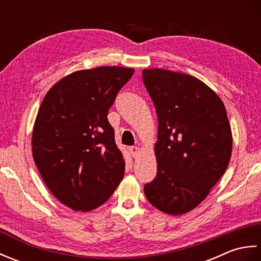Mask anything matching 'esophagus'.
I'll list each match as a JSON object with an SVG mask.
<instances>
[{"instance_id":"34e87169","label":"esophagus","mask_w":261,"mask_h":261,"mask_svg":"<svg viewBox=\"0 0 261 261\" xmlns=\"http://www.w3.org/2000/svg\"><path fill=\"white\" fill-rule=\"evenodd\" d=\"M129 152L132 156V158H136L138 156V153H139V148L137 146H132L129 148Z\"/></svg>"}]
</instances>
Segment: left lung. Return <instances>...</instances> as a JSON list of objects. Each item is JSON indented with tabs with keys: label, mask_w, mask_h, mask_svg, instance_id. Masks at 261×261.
I'll use <instances>...</instances> for the list:
<instances>
[{
	"label": "left lung",
	"mask_w": 261,
	"mask_h": 261,
	"mask_svg": "<svg viewBox=\"0 0 261 261\" xmlns=\"http://www.w3.org/2000/svg\"><path fill=\"white\" fill-rule=\"evenodd\" d=\"M142 80L158 116L157 176L145 195L164 213L190 212L222 177L232 152L223 102L196 77L152 68Z\"/></svg>",
	"instance_id": "1"
}]
</instances>
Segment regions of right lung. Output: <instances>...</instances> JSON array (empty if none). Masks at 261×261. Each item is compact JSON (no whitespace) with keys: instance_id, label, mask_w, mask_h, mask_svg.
<instances>
[{"instance_id":"add662e5","label":"right lung","mask_w":261,"mask_h":261,"mask_svg":"<svg viewBox=\"0 0 261 261\" xmlns=\"http://www.w3.org/2000/svg\"><path fill=\"white\" fill-rule=\"evenodd\" d=\"M124 67L79 70L46 94L32 132V154L43 181L66 206L87 212L104 204L123 178L109 110L134 75Z\"/></svg>"}]
</instances>
